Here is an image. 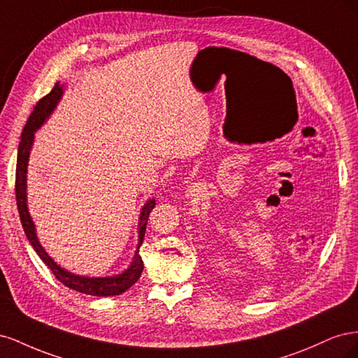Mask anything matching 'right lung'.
Wrapping results in <instances>:
<instances>
[{
  "label": "right lung",
  "instance_id": "right-lung-1",
  "mask_svg": "<svg viewBox=\"0 0 358 358\" xmlns=\"http://www.w3.org/2000/svg\"><path fill=\"white\" fill-rule=\"evenodd\" d=\"M62 88L59 83H55L52 91L43 96L34 106V110L31 112L27 125L24 127L22 136H20V142L17 148V161H16V182H15V191H16V204L20 216V222L25 230V234L28 241L31 242L32 248L36 249L38 257L45 262V264L52 270V273L59 280L61 284L66 285L70 289L83 292V294H91V296H119L127 291L129 287H133L140 275L143 272V262L142 257L138 254V248L143 243V237L146 231V224H148V216L150 210L154 209L155 200H149L142 210V216H140L138 222V246L137 252L134 255V262L129 266L127 272L122 275H116L113 278H83V276H76L71 275L66 270H62L57 263H53V259L45 252V249L41 248L38 243V239L36 236L34 224L31 221V216L28 213L27 208V166H28V157H29V149L32 145V140H34V131L45 122V119L50 115L53 107L57 106L58 100L61 99Z\"/></svg>",
  "mask_w": 358,
  "mask_h": 358
}]
</instances>
